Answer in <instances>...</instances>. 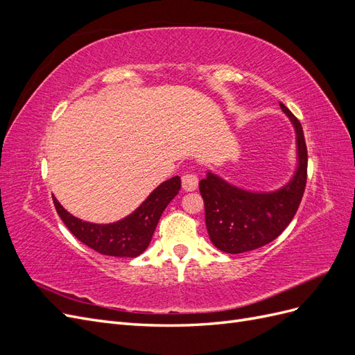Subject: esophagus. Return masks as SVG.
<instances>
[{
    "instance_id": "obj_1",
    "label": "esophagus",
    "mask_w": 355,
    "mask_h": 355,
    "mask_svg": "<svg viewBox=\"0 0 355 355\" xmlns=\"http://www.w3.org/2000/svg\"><path fill=\"white\" fill-rule=\"evenodd\" d=\"M198 187V178L196 175H191V173H185L182 176V188L185 191L191 192V191H196Z\"/></svg>"
}]
</instances>
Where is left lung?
<instances>
[{"instance_id":"left-lung-1","label":"left lung","mask_w":355,"mask_h":355,"mask_svg":"<svg viewBox=\"0 0 355 355\" xmlns=\"http://www.w3.org/2000/svg\"><path fill=\"white\" fill-rule=\"evenodd\" d=\"M296 132L297 164L293 176L275 191H249L207 171L200 180L210 241L225 253L250 252L271 243L292 222L306 185L308 153L302 125L280 102Z\"/></svg>"}]
</instances>
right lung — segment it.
I'll return each instance as SVG.
<instances>
[{
	"mask_svg": "<svg viewBox=\"0 0 355 355\" xmlns=\"http://www.w3.org/2000/svg\"><path fill=\"white\" fill-rule=\"evenodd\" d=\"M179 189L180 178L173 176L158 185L133 213L112 223L85 222L63 209L56 197L53 202L63 223L85 245L106 256L136 257L151 243L161 214Z\"/></svg>",
	"mask_w": 355,
	"mask_h": 355,
	"instance_id": "add662e5",
	"label": "right lung"
}]
</instances>
